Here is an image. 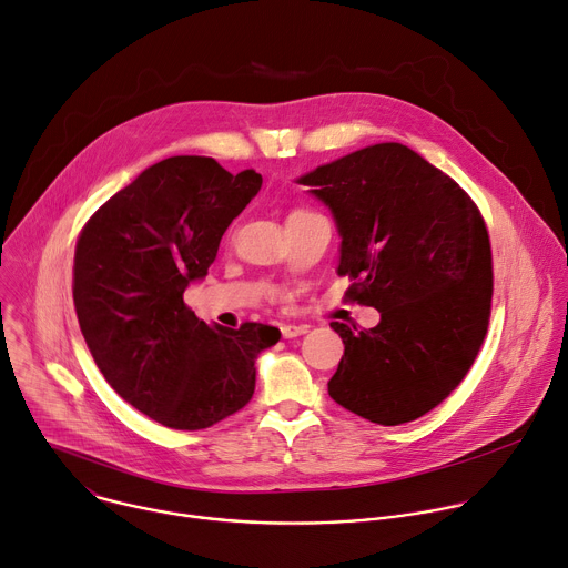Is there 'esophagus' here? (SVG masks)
Returning a JSON list of instances; mask_svg holds the SVG:
<instances>
[{
    "instance_id": "obj_1",
    "label": "esophagus",
    "mask_w": 568,
    "mask_h": 568,
    "mask_svg": "<svg viewBox=\"0 0 568 568\" xmlns=\"http://www.w3.org/2000/svg\"><path fill=\"white\" fill-rule=\"evenodd\" d=\"M281 333L285 339H294V337H301L307 333V326H303V323H285V326H281Z\"/></svg>"
}]
</instances>
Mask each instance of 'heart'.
Segmentation results:
<instances>
[{
	"label": "heart",
	"mask_w": 568,
	"mask_h": 568,
	"mask_svg": "<svg viewBox=\"0 0 568 568\" xmlns=\"http://www.w3.org/2000/svg\"><path fill=\"white\" fill-rule=\"evenodd\" d=\"M298 211H305V209H296V211H292V213H298Z\"/></svg>",
	"instance_id": "b5f03b06"
}]
</instances>
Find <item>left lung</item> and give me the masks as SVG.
<instances>
[{"label": "left lung", "instance_id": "obj_1", "mask_svg": "<svg viewBox=\"0 0 568 568\" xmlns=\"http://www.w3.org/2000/svg\"><path fill=\"white\" fill-rule=\"evenodd\" d=\"M342 235L348 298L379 312L375 328L333 321L344 357L328 382L344 409L412 423L460 384L488 333L493 254L469 195L416 150L375 143L296 180Z\"/></svg>", "mask_w": 568, "mask_h": 568}]
</instances>
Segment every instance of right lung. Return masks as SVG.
Here are the masks:
<instances>
[{"mask_svg":"<svg viewBox=\"0 0 568 568\" xmlns=\"http://www.w3.org/2000/svg\"><path fill=\"white\" fill-rule=\"evenodd\" d=\"M263 186L211 156H169L112 195L80 231L73 305L110 386L141 414L197 432L240 412L258 355L278 328L206 326L184 303L217 256L226 226Z\"/></svg>","mask_w":568,"mask_h":568,"instance_id":"obj_1","label":"right lung"}]
</instances>
